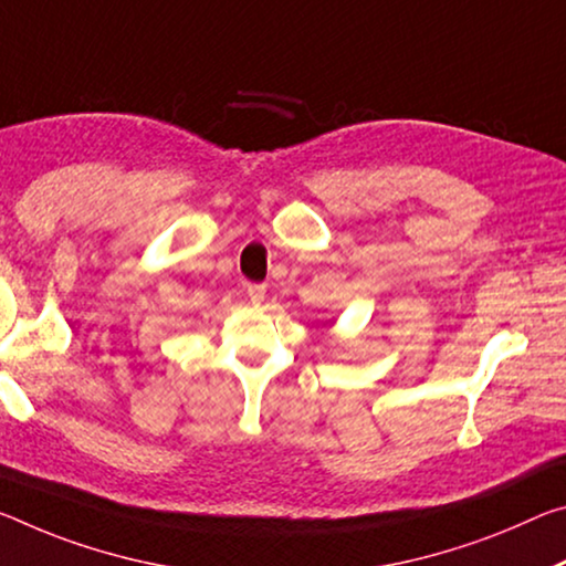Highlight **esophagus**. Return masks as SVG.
Returning a JSON list of instances; mask_svg holds the SVG:
<instances>
[{
	"instance_id": "34e87169",
	"label": "esophagus",
	"mask_w": 566,
	"mask_h": 566,
	"mask_svg": "<svg viewBox=\"0 0 566 566\" xmlns=\"http://www.w3.org/2000/svg\"><path fill=\"white\" fill-rule=\"evenodd\" d=\"M247 297L254 302V304H259V302H264V297H266V286L264 284H249L247 286Z\"/></svg>"
}]
</instances>
